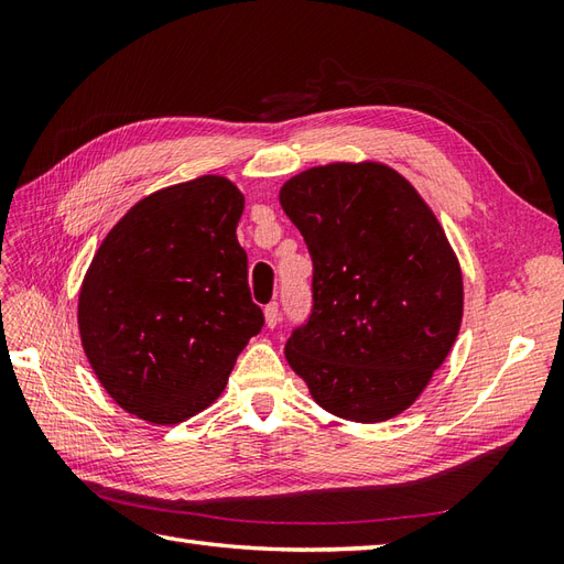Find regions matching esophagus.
Returning <instances> with one entry per match:
<instances>
[{
  "mask_svg": "<svg viewBox=\"0 0 564 564\" xmlns=\"http://www.w3.org/2000/svg\"><path fill=\"white\" fill-rule=\"evenodd\" d=\"M263 319H267V327H271V329L279 325V319H281L279 303H271V305L263 307Z\"/></svg>",
  "mask_w": 564,
  "mask_h": 564,
  "instance_id": "34e87169",
  "label": "esophagus"
}]
</instances>
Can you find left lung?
Wrapping results in <instances>:
<instances>
[{
    "instance_id": "left-lung-1",
    "label": "left lung",
    "mask_w": 564,
    "mask_h": 564,
    "mask_svg": "<svg viewBox=\"0 0 564 564\" xmlns=\"http://www.w3.org/2000/svg\"><path fill=\"white\" fill-rule=\"evenodd\" d=\"M279 200L313 257V313L285 358L322 410L361 424L398 416L460 329L463 273L446 232L380 162L313 166Z\"/></svg>"
}]
</instances>
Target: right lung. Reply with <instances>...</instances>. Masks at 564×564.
I'll return each instance as SVG.
<instances>
[{"label":"right lung","mask_w":564,"mask_h":564,"mask_svg":"<svg viewBox=\"0 0 564 564\" xmlns=\"http://www.w3.org/2000/svg\"><path fill=\"white\" fill-rule=\"evenodd\" d=\"M242 210V191L206 174L138 200L104 237L77 322L94 373L126 412L178 424L206 410L261 332L237 242Z\"/></svg>","instance_id":"1"}]
</instances>
